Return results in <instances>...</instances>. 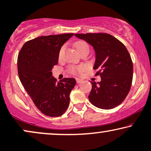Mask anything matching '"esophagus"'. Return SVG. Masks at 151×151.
Returning a JSON list of instances; mask_svg holds the SVG:
<instances>
[{"instance_id":"1","label":"esophagus","mask_w":151,"mask_h":151,"mask_svg":"<svg viewBox=\"0 0 151 151\" xmlns=\"http://www.w3.org/2000/svg\"><path fill=\"white\" fill-rule=\"evenodd\" d=\"M76 81H77V83H81V82H82V79H76Z\"/></svg>"}]
</instances>
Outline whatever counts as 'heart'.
<instances>
[{"mask_svg":"<svg viewBox=\"0 0 151 151\" xmlns=\"http://www.w3.org/2000/svg\"><path fill=\"white\" fill-rule=\"evenodd\" d=\"M74 47H75L76 50L78 51V53H79L80 51H83V50H89V46L88 44L86 42L84 41H78L74 44ZM61 52H62V49L61 51H60V53H59V56H60L61 55ZM85 70V67L83 65H79L77 67H72L70 68V71L72 72V73H81V72H83Z\"/></svg>","mask_w":151,"mask_h":151,"instance_id":"b5f03b06","label":"heart"}]
</instances>
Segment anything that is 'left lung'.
Segmentation results:
<instances>
[{"instance_id":"8db88e82","label":"left lung","mask_w":151,"mask_h":151,"mask_svg":"<svg viewBox=\"0 0 151 151\" xmlns=\"http://www.w3.org/2000/svg\"><path fill=\"white\" fill-rule=\"evenodd\" d=\"M90 44L95 53L93 69L101 81L91 82L88 95L91 104L102 109L115 108L123 102L130 90L133 64L125 46L107 33L75 34Z\"/></svg>"}]
</instances>
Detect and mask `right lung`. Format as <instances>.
Masks as SVG:
<instances>
[{
	"instance_id": "obj_1",
	"label": "right lung",
	"mask_w": 151,
	"mask_h": 151,
	"mask_svg": "<svg viewBox=\"0 0 151 151\" xmlns=\"http://www.w3.org/2000/svg\"><path fill=\"white\" fill-rule=\"evenodd\" d=\"M73 33L41 36L28 41L21 49L17 68L23 86L42 113L51 117L62 116L70 104L74 78L60 82L52 76L62 46Z\"/></svg>"
}]
</instances>
